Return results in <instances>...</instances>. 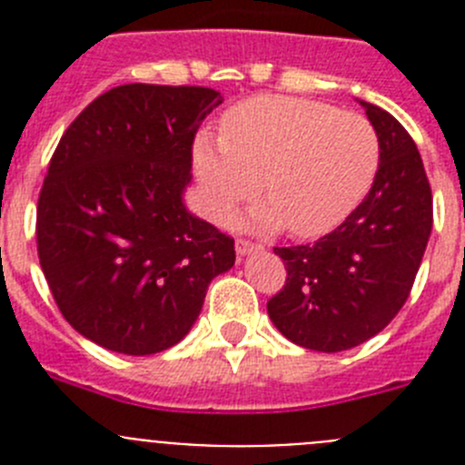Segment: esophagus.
Instances as JSON below:
<instances>
[{"instance_id":"esophagus-1","label":"esophagus","mask_w":465,"mask_h":465,"mask_svg":"<svg viewBox=\"0 0 465 465\" xmlns=\"http://www.w3.org/2000/svg\"><path fill=\"white\" fill-rule=\"evenodd\" d=\"M262 246L261 244H253V242H249V240H237L235 242V252H237V258H244V256H249V253H253V252H261Z\"/></svg>"}]
</instances>
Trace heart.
I'll return each mask as SVG.
<instances>
[{"label":"heart","instance_id":"obj_1","mask_svg":"<svg viewBox=\"0 0 465 465\" xmlns=\"http://www.w3.org/2000/svg\"><path fill=\"white\" fill-rule=\"evenodd\" d=\"M193 170L213 221L252 200L262 183L270 203L249 225H286L291 235L312 240L338 228L368 195L380 170V137L354 111L261 94L225 114L221 139H197Z\"/></svg>","mask_w":465,"mask_h":465}]
</instances>
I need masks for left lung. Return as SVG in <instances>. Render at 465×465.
I'll return each mask as SVG.
<instances>
[{
    "label": "left lung",
    "mask_w": 465,
    "mask_h": 465,
    "mask_svg": "<svg viewBox=\"0 0 465 465\" xmlns=\"http://www.w3.org/2000/svg\"><path fill=\"white\" fill-rule=\"evenodd\" d=\"M359 104L380 137L371 193L331 235L274 249L289 277L268 302L270 319L286 340L326 354L359 347L391 323L433 228V195L417 143L389 111Z\"/></svg>",
    "instance_id": "obj_1"
}]
</instances>
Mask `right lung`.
I'll use <instances>...</instances> for the list:
<instances>
[{"instance_id": "1", "label": "right lung", "mask_w": 465, "mask_h": 465, "mask_svg": "<svg viewBox=\"0 0 465 465\" xmlns=\"http://www.w3.org/2000/svg\"><path fill=\"white\" fill-rule=\"evenodd\" d=\"M223 102L200 85L127 84L67 127L36 207L41 270L90 342L149 356L182 342L235 242L188 212L193 139Z\"/></svg>"}]
</instances>
